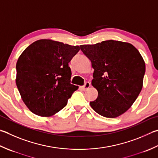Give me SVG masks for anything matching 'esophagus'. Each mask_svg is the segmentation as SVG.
<instances>
[{
    "instance_id": "esophagus-1",
    "label": "esophagus",
    "mask_w": 158,
    "mask_h": 158,
    "mask_svg": "<svg viewBox=\"0 0 158 158\" xmlns=\"http://www.w3.org/2000/svg\"><path fill=\"white\" fill-rule=\"evenodd\" d=\"M89 87H90V83H89V82H85L84 85L82 86L81 88H82L83 90H86V89H88Z\"/></svg>"
}]
</instances>
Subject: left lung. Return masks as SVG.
<instances>
[{
	"label": "left lung",
	"instance_id": "obj_1",
	"mask_svg": "<svg viewBox=\"0 0 158 158\" xmlns=\"http://www.w3.org/2000/svg\"><path fill=\"white\" fill-rule=\"evenodd\" d=\"M80 47L94 70L92 85L97 89L98 97L89 105L104 117L120 116L131 107L143 88V57L132 44L112 40Z\"/></svg>",
	"mask_w": 158,
	"mask_h": 158
}]
</instances>
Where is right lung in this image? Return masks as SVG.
Returning <instances> with one entry per match:
<instances>
[{"label": "right lung", "mask_w": 158, "mask_h": 158, "mask_svg": "<svg viewBox=\"0 0 158 158\" xmlns=\"http://www.w3.org/2000/svg\"><path fill=\"white\" fill-rule=\"evenodd\" d=\"M51 40H40L29 45L16 63V85L31 112L48 117L66 106L78 89L70 83L69 63L80 50Z\"/></svg>", "instance_id": "add662e5"}]
</instances>
